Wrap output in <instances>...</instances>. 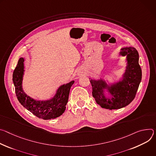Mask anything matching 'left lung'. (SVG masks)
<instances>
[{"label": "left lung", "instance_id": "1", "mask_svg": "<svg viewBox=\"0 0 156 156\" xmlns=\"http://www.w3.org/2000/svg\"><path fill=\"white\" fill-rule=\"evenodd\" d=\"M120 55L126 56L128 65L124 74L123 80L108 86L103 80L90 79L92 95L96 102L102 108L119 109L126 107L135 98L142 78L141 68L139 64V54L133 47L122 49ZM108 89L112 98H106L103 89Z\"/></svg>", "mask_w": 156, "mask_h": 156}]
</instances>
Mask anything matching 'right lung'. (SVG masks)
Here are the masks:
<instances>
[{
  "instance_id": "1",
  "label": "right lung",
  "mask_w": 156,
  "mask_h": 156,
  "mask_svg": "<svg viewBox=\"0 0 156 156\" xmlns=\"http://www.w3.org/2000/svg\"><path fill=\"white\" fill-rule=\"evenodd\" d=\"M24 59H19L13 73L15 94L19 102L33 115L43 119H54L61 116L66 110L70 89L74 81L62 85L55 96L46 101H37L28 96L23 90L22 80L24 71Z\"/></svg>"
}]
</instances>
